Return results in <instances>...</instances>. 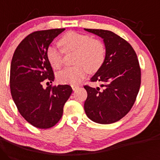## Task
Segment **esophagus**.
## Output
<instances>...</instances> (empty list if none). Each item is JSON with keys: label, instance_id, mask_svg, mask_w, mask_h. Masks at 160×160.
<instances>
[{"label": "esophagus", "instance_id": "1", "mask_svg": "<svg viewBox=\"0 0 160 160\" xmlns=\"http://www.w3.org/2000/svg\"><path fill=\"white\" fill-rule=\"evenodd\" d=\"M71 86H72V88L73 91H75V90H77V89L78 88H79V86L75 85H71Z\"/></svg>", "mask_w": 160, "mask_h": 160}]
</instances>
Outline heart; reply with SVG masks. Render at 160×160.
I'll list each match as a JSON object with an SVG mask.
<instances>
[{
    "label": "heart",
    "mask_w": 160,
    "mask_h": 160,
    "mask_svg": "<svg viewBox=\"0 0 160 160\" xmlns=\"http://www.w3.org/2000/svg\"><path fill=\"white\" fill-rule=\"evenodd\" d=\"M64 52L75 51V64L67 67L57 74V80L61 83L78 84L85 77L88 72L94 73L103 66L106 51L103 43L93 39L86 34L76 32L66 33L58 41ZM47 58L53 69H60L62 65V53L54 47L47 50Z\"/></svg>",
    "instance_id": "heart-1"
}]
</instances>
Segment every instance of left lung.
<instances>
[{
    "mask_svg": "<svg viewBox=\"0 0 160 160\" xmlns=\"http://www.w3.org/2000/svg\"><path fill=\"white\" fill-rule=\"evenodd\" d=\"M85 30L103 38L106 55L103 66L91 78L100 82L103 89L84 86L88 93L84 109L94 122L114 123L130 111L139 91L141 69L137 54L128 41L112 32Z\"/></svg>",
    "mask_w": 160,
    "mask_h": 160,
    "instance_id": "8db88e82",
    "label": "left lung"
}]
</instances>
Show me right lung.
Here are the masks:
<instances>
[{
	"instance_id": "right-lung-1",
	"label": "right lung",
	"mask_w": 160,
	"mask_h": 160,
	"mask_svg": "<svg viewBox=\"0 0 160 160\" xmlns=\"http://www.w3.org/2000/svg\"><path fill=\"white\" fill-rule=\"evenodd\" d=\"M65 28L32 32L21 41L10 66L11 95L21 116L33 126L49 128L62 116L64 104L72 94L69 85L43 88L42 82H52L54 75L47 58V50Z\"/></svg>"
}]
</instances>
